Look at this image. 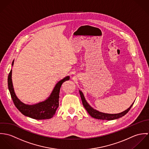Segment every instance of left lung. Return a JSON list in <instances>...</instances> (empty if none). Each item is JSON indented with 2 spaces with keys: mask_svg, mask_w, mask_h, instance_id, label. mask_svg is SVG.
I'll return each instance as SVG.
<instances>
[{
  "mask_svg": "<svg viewBox=\"0 0 149 149\" xmlns=\"http://www.w3.org/2000/svg\"><path fill=\"white\" fill-rule=\"evenodd\" d=\"M80 94L81 96V98L82 100V103L83 104L84 107L86 110L87 111V112L89 113V114L93 118L97 119H100V120H113V119H118L119 118H121L122 116H123L124 115H125L128 112L130 111V109H131V108L133 104L134 103V102L131 104V106L128 109L126 110H125V111L121 112V113H116V114H109V113H103V112H100L99 111H96V109H94L93 108H92L90 106L87 102L85 100L84 95L83 94L82 92L80 91ZM135 102V101H134Z\"/></svg>",
  "mask_w": 149,
  "mask_h": 149,
  "instance_id": "obj_1",
  "label": "left lung"
}]
</instances>
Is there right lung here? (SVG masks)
Here are the masks:
<instances>
[{
    "label": "right lung",
    "instance_id": "obj_1",
    "mask_svg": "<svg viewBox=\"0 0 149 149\" xmlns=\"http://www.w3.org/2000/svg\"><path fill=\"white\" fill-rule=\"evenodd\" d=\"M13 64L14 61L12 65ZM11 74L12 70H10L8 76V86L13 101L17 109L23 115L34 119L42 120L52 118L59 106L61 86L64 82L69 80V77L67 76L60 81L55 86L49 97L45 101L34 105H27L21 102L16 96L13 86Z\"/></svg>",
    "mask_w": 149,
    "mask_h": 149
}]
</instances>
